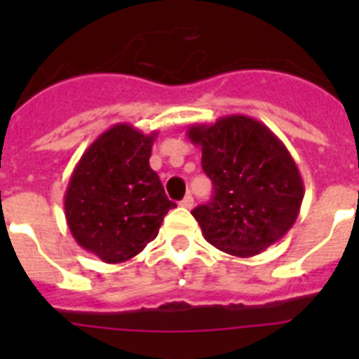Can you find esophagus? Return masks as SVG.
Masks as SVG:
<instances>
[{
  "instance_id": "obj_1",
  "label": "esophagus",
  "mask_w": 359,
  "mask_h": 359,
  "mask_svg": "<svg viewBox=\"0 0 359 359\" xmlns=\"http://www.w3.org/2000/svg\"><path fill=\"white\" fill-rule=\"evenodd\" d=\"M182 207H185V208H192V207H194V198H192V196H190V194H187L185 198L182 199Z\"/></svg>"
}]
</instances>
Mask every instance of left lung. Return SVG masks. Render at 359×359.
<instances>
[{
  "instance_id": "1",
  "label": "left lung",
  "mask_w": 359,
  "mask_h": 359,
  "mask_svg": "<svg viewBox=\"0 0 359 359\" xmlns=\"http://www.w3.org/2000/svg\"><path fill=\"white\" fill-rule=\"evenodd\" d=\"M187 135L201 147L203 170L214 185L210 203L192 210L203 237L228 255L253 257L286 236L304 199L286 145L244 115L198 123Z\"/></svg>"
}]
</instances>
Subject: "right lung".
<instances>
[{
    "label": "right lung",
    "mask_w": 359,
    "mask_h": 359,
    "mask_svg": "<svg viewBox=\"0 0 359 359\" xmlns=\"http://www.w3.org/2000/svg\"><path fill=\"white\" fill-rule=\"evenodd\" d=\"M156 136L116 123L86 149L69 177L65 194L69 231L79 246L107 264L138 255L176 207L149 165Z\"/></svg>",
    "instance_id": "1"
}]
</instances>
